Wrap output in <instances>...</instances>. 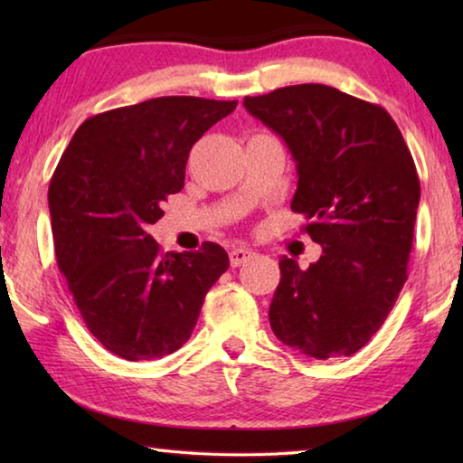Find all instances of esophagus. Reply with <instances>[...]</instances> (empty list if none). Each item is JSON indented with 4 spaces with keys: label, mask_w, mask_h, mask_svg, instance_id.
<instances>
[{
    "label": "esophagus",
    "mask_w": 463,
    "mask_h": 463,
    "mask_svg": "<svg viewBox=\"0 0 463 463\" xmlns=\"http://www.w3.org/2000/svg\"><path fill=\"white\" fill-rule=\"evenodd\" d=\"M253 255H255L253 250L247 249V247H234L231 250V265H232V268H239V265L247 263Z\"/></svg>",
    "instance_id": "obj_1"
}]
</instances>
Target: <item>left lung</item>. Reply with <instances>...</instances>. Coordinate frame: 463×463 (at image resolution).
I'll return each mask as SVG.
<instances>
[{"instance_id": "1", "label": "left lung", "mask_w": 463, "mask_h": 463, "mask_svg": "<svg viewBox=\"0 0 463 463\" xmlns=\"http://www.w3.org/2000/svg\"><path fill=\"white\" fill-rule=\"evenodd\" d=\"M242 104L286 140L298 169L292 210L323 245L308 269L281 257L273 333L315 359L354 355L409 278L420 184L402 132L382 106L320 83Z\"/></svg>"}]
</instances>
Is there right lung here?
Masks as SVG:
<instances>
[{"label":"right lung","instance_id":"1","mask_svg":"<svg viewBox=\"0 0 463 463\" xmlns=\"http://www.w3.org/2000/svg\"><path fill=\"white\" fill-rule=\"evenodd\" d=\"M237 108L167 96L85 120L49 185L54 253L85 326L114 355L151 362L177 351L203 298L229 269L216 242L163 253L146 229L184 187L195 140Z\"/></svg>","mask_w":463,"mask_h":463}]
</instances>
